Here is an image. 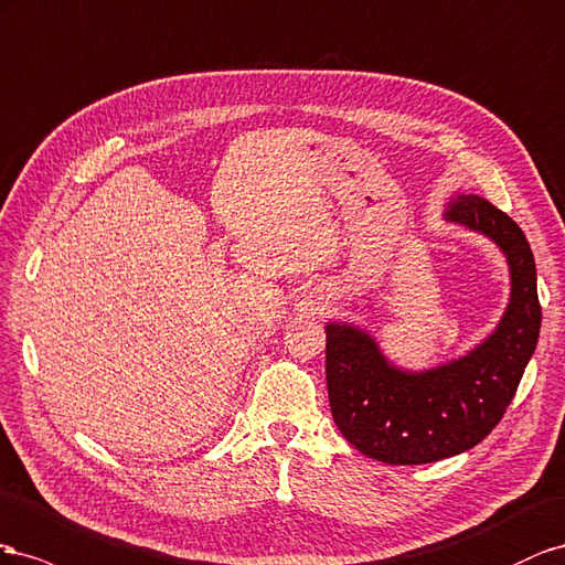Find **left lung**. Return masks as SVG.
<instances>
[{
	"instance_id": "8db88e82",
	"label": "left lung",
	"mask_w": 565,
	"mask_h": 565,
	"mask_svg": "<svg viewBox=\"0 0 565 565\" xmlns=\"http://www.w3.org/2000/svg\"><path fill=\"white\" fill-rule=\"evenodd\" d=\"M445 220L488 236L507 257L509 305L488 338L457 360L409 372L385 358L362 327L327 324L333 422L350 445L383 463H433L488 438L537 348V269L519 224L473 193L449 201Z\"/></svg>"
}]
</instances>
